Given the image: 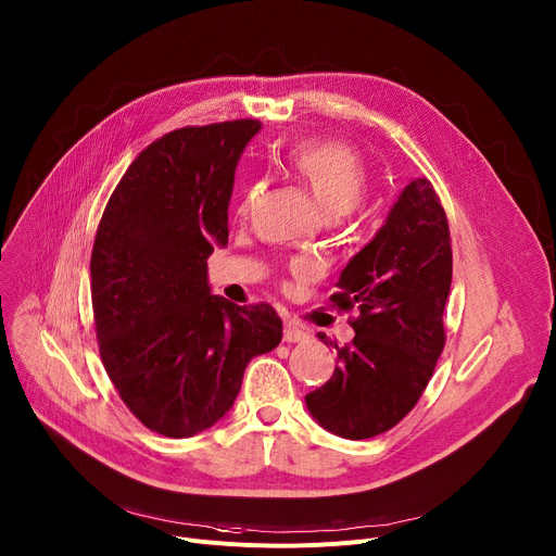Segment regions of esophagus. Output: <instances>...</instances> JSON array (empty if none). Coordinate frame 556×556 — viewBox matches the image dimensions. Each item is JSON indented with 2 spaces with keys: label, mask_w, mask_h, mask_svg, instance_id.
<instances>
[{
  "label": "esophagus",
  "mask_w": 556,
  "mask_h": 556,
  "mask_svg": "<svg viewBox=\"0 0 556 556\" xmlns=\"http://www.w3.org/2000/svg\"><path fill=\"white\" fill-rule=\"evenodd\" d=\"M306 339H308V332L301 328L299 324H294V321H286L283 324V341L299 343V341H306Z\"/></svg>",
  "instance_id": "1"
}]
</instances>
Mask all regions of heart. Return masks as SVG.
Returning <instances> with one entry per match:
<instances>
[{
  "instance_id": "1",
  "label": "heart",
  "mask_w": 556,
  "mask_h": 556,
  "mask_svg": "<svg viewBox=\"0 0 556 556\" xmlns=\"http://www.w3.org/2000/svg\"><path fill=\"white\" fill-rule=\"evenodd\" d=\"M279 166L311 190L330 219L350 215L366 199L368 168L355 150L343 143L321 139L294 141L279 155ZM260 192V181L245 188L239 204L241 215L248 213Z\"/></svg>"
}]
</instances>
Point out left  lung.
I'll list each match as a JSON object with an SVG mask.
<instances>
[{"instance_id":"left-lung-1","label":"left lung","mask_w":556,"mask_h":556,"mask_svg":"<svg viewBox=\"0 0 556 556\" xmlns=\"http://www.w3.org/2000/svg\"><path fill=\"white\" fill-rule=\"evenodd\" d=\"M450 281L447 217L432 184L419 177L403 188L386 224L348 262L330 294L339 311L357 308L359 317L350 321L355 339L334 343L332 377L306 394L311 415L326 430L370 439L417 406L445 345Z\"/></svg>"}]
</instances>
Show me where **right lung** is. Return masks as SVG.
Segmentation results:
<instances>
[{
	"label": "right lung",
	"mask_w": 556,
	"mask_h": 556,
	"mask_svg": "<svg viewBox=\"0 0 556 556\" xmlns=\"http://www.w3.org/2000/svg\"><path fill=\"white\" fill-rule=\"evenodd\" d=\"M257 119L177 128L128 166L90 257L94 332L126 408L170 439L215 426L248 362L281 341L268 304L211 294L208 257L228 243L235 168Z\"/></svg>",
	"instance_id": "obj_1"
}]
</instances>
